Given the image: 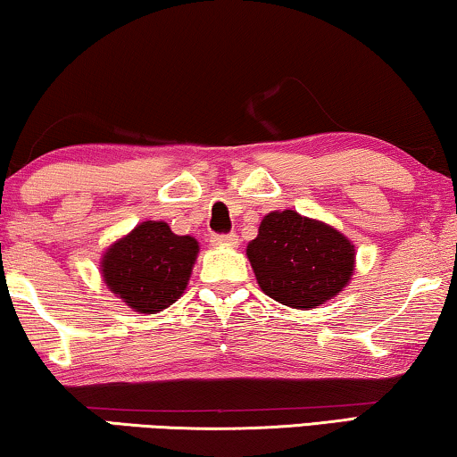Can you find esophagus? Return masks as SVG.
<instances>
[{
    "label": "esophagus",
    "mask_w": 457,
    "mask_h": 457,
    "mask_svg": "<svg viewBox=\"0 0 457 457\" xmlns=\"http://www.w3.org/2000/svg\"><path fill=\"white\" fill-rule=\"evenodd\" d=\"M210 243L216 247H233L239 243V237L235 233H228V235H212L210 237Z\"/></svg>",
    "instance_id": "esophagus-1"
}]
</instances>
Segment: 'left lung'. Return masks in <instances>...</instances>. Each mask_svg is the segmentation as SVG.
Here are the masks:
<instances>
[{"label":"left lung","instance_id":"obj_1","mask_svg":"<svg viewBox=\"0 0 457 457\" xmlns=\"http://www.w3.org/2000/svg\"><path fill=\"white\" fill-rule=\"evenodd\" d=\"M247 258L260 289L297 310L316 308L339 295L355 268V249L345 235L295 210L262 218Z\"/></svg>","mask_w":457,"mask_h":457}]
</instances>
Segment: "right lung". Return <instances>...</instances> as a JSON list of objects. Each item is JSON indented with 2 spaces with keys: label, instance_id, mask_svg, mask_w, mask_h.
Here are the masks:
<instances>
[{
  "label": "right lung",
  "instance_id": "obj_1",
  "mask_svg": "<svg viewBox=\"0 0 457 457\" xmlns=\"http://www.w3.org/2000/svg\"><path fill=\"white\" fill-rule=\"evenodd\" d=\"M199 253L189 235L145 220L105 249L102 277L112 293L139 314L166 310L183 295Z\"/></svg>",
  "mask_w": 457,
  "mask_h": 457
}]
</instances>
